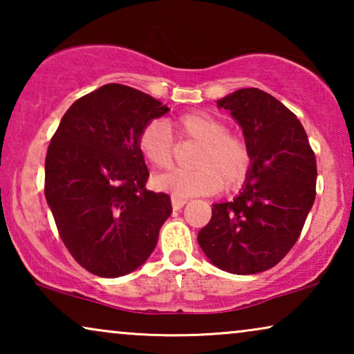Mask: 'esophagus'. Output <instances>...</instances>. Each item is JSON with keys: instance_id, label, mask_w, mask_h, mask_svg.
I'll return each mask as SVG.
<instances>
[{"instance_id": "1", "label": "esophagus", "mask_w": 354, "mask_h": 354, "mask_svg": "<svg viewBox=\"0 0 354 354\" xmlns=\"http://www.w3.org/2000/svg\"><path fill=\"white\" fill-rule=\"evenodd\" d=\"M185 203H187L185 198H180V196H176V195L172 196V207H174V209H176V211L182 209V207L185 206Z\"/></svg>"}]
</instances>
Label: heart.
Segmentation results:
<instances>
[{"label": "heart", "instance_id": "obj_1", "mask_svg": "<svg viewBox=\"0 0 354 354\" xmlns=\"http://www.w3.org/2000/svg\"><path fill=\"white\" fill-rule=\"evenodd\" d=\"M180 138L200 143L192 159L193 169H177L156 177L158 188L176 196L212 195L222 187L235 188L243 183L251 166L248 145L240 135L230 133L225 120L214 114L196 111L174 120ZM137 147L154 167L166 169L174 161V138L161 120H151L140 130Z\"/></svg>", "mask_w": 354, "mask_h": 354}]
</instances>
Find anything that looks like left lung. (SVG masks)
Masks as SVG:
<instances>
[{"label": "left lung", "mask_w": 354, "mask_h": 354, "mask_svg": "<svg viewBox=\"0 0 354 354\" xmlns=\"http://www.w3.org/2000/svg\"><path fill=\"white\" fill-rule=\"evenodd\" d=\"M243 130L251 166L239 195L212 205L198 243L216 268L236 275L274 268L292 250L316 198V156L287 106L259 88L217 101Z\"/></svg>", "instance_id": "1"}]
</instances>
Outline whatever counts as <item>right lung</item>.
<instances>
[{
	"mask_svg": "<svg viewBox=\"0 0 354 354\" xmlns=\"http://www.w3.org/2000/svg\"><path fill=\"white\" fill-rule=\"evenodd\" d=\"M169 111L143 91L108 84L62 115L45 161V196L57 232L88 272L114 279L153 253L171 196L147 190L137 137Z\"/></svg>",
	"mask_w": 354,
	"mask_h": 354,
	"instance_id": "right-lung-1",
	"label": "right lung"
}]
</instances>
